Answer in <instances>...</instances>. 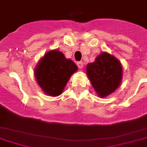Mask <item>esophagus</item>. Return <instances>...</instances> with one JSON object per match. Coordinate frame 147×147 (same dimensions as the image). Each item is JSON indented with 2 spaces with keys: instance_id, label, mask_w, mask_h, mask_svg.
<instances>
[{
  "instance_id": "34e87169",
  "label": "esophagus",
  "mask_w": 147,
  "mask_h": 147,
  "mask_svg": "<svg viewBox=\"0 0 147 147\" xmlns=\"http://www.w3.org/2000/svg\"><path fill=\"white\" fill-rule=\"evenodd\" d=\"M77 66H78V67H79L80 69H82V68L84 67V63H83L82 61H80V62L77 63Z\"/></svg>"
}]
</instances>
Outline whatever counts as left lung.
Wrapping results in <instances>:
<instances>
[{
  "mask_svg": "<svg viewBox=\"0 0 147 147\" xmlns=\"http://www.w3.org/2000/svg\"><path fill=\"white\" fill-rule=\"evenodd\" d=\"M123 66L116 57L102 52L87 65V76L98 97L105 98L119 88L123 80Z\"/></svg>",
  "mask_w": 147,
  "mask_h": 147,
  "instance_id": "left-lung-1",
  "label": "left lung"
}]
</instances>
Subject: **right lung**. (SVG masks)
<instances>
[{"mask_svg": "<svg viewBox=\"0 0 147 147\" xmlns=\"http://www.w3.org/2000/svg\"><path fill=\"white\" fill-rule=\"evenodd\" d=\"M78 70L76 63L67 59L57 49L46 52L34 69L36 80L47 95L58 96L63 93L67 81Z\"/></svg>", "mask_w": 147, "mask_h": 147, "instance_id": "1", "label": "right lung"}]
</instances>
